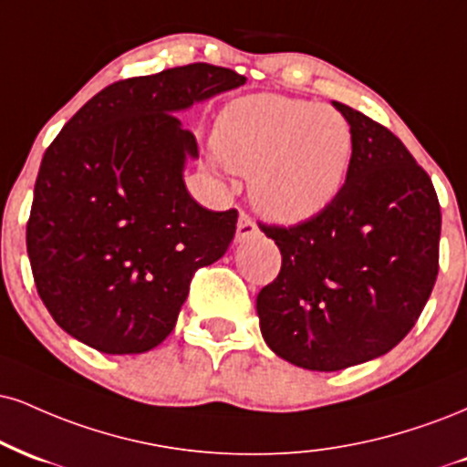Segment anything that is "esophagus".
Here are the masks:
<instances>
[{
  "instance_id": "obj_1",
  "label": "esophagus",
  "mask_w": 467,
  "mask_h": 467,
  "mask_svg": "<svg viewBox=\"0 0 467 467\" xmlns=\"http://www.w3.org/2000/svg\"><path fill=\"white\" fill-rule=\"evenodd\" d=\"M256 234H261V230H258V226L254 222H252L250 215H245V213H241L239 215V222H237V239L239 244L241 241L250 239V237H256Z\"/></svg>"
}]
</instances>
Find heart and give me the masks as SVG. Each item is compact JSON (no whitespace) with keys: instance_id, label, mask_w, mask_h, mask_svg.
<instances>
[{"instance_id":"obj_1","label":"heart","mask_w":467,"mask_h":467,"mask_svg":"<svg viewBox=\"0 0 467 467\" xmlns=\"http://www.w3.org/2000/svg\"><path fill=\"white\" fill-rule=\"evenodd\" d=\"M213 150L226 170L250 176L258 213L297 223L328 209L344 189L355 134L333 106L258 93L222 110Z\"/></svg>"}]
</instances>
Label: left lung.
I'll return each instance as SVG.
<instances>
[{
	"label": "left lung",
	"instance_id": "1",
	"mask_svg": "<svg viewBox=\"0 0 467 467\" xmlns=\"http://www.w3.org/2000/svg\"><path fill=\"white\" fill-rule=\"evenodd\" d=\"M355 154L328 209L265 226L280 274L256 296L265 344L285 361L337 372L383 357L418 322L440 272L441 211L400 139L350 106Z\"/></svg>",
	"mask_w": 467,
	"mask_h": 467
}]
</instances>
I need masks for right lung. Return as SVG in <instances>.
<instances>
[{
  "label": "right lung",
  "mask_w": 467,
  "mask_h": 467,
  "mask_svg": "<svg viewBox=\"0 0 467 467\" xmlns=\"http://www.w3.org/2000/svg\"><path fill=\"white\" fill-rule=\"evenodd\" d=\"M245 84L193 63L119 80L88 99L41 161L26 244L54 322L104 355H141L176 326L200 267L226 254L237 211L184 187L198 159L176 112Z\"/></svg>",
  "instance_id": "1"
}]
</instances>
